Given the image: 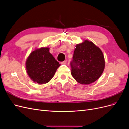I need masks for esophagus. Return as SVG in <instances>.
<instances>
[{
	"instance_id": "1",
	"label": "esophagus",
	"mask_w": 129,
	"mask_h": 129,
	"mask_svg": "<svg viewBox=\"0 0 129 129\" xmlns=\"http://www.w3.org/2000/svg\"><path fill=\"white\" fill-rule=\"evenodd\" d=\"M61 64H67V61H64L63 62H61Z\"/></svg>"
}]
</instances>
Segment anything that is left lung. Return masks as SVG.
Segmentation results:
<instances>
[{
	"instance_id": "1",
	"label": "left lung",
	"mask_w": 129,
	"mask_h": 129,
	"mask_svg": "<svg viewBox=\"0 0 129 129\" xmlns=\"http://www.w3.org/2000/svg\"><path fill=\"white\" fill-rule=\"evenodd\" d=\"M71 63L72 75L81 84H89L98 80L105 68V60L101 49L92 41L84 40L76 45Z\"/></svg>"
}]
</instances>
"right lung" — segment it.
Instances as JSON below:
<instances>
[{
  "mask_svg": "<svg viewBox=\"0 0 129 129\" xmlns=\"http://www.w3.org/2000/svg\"><path fill=\"white\" fill-rule=\"evenodd\" d=\"M60 65L49 52V47L35 49L30 53L25 63L28 76L40 84L49 82Z\"/></svg>",
  "mask_w": 129,
  "mask_h": 129,
  "instance_id": "add662e5",
  "label": "right lung"
}]
</instances>
